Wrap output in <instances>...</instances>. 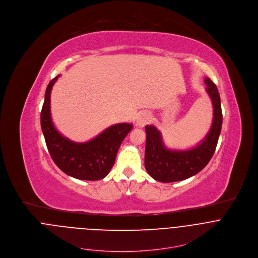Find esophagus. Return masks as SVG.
I'll list each match as a JSON object with an SVG mask.
<instances>
[{
    "label": "esophagus",
    "instance_id": "esophagus-1",
    "mask_svg": "<svg viewBox=\"0 0 258 258\" xmlns=\"http://www.w3.org/2000/svg\"><path fill=\"white\" fill-rule=\"evenodd\" d=\"M150 119H151L150 114L147 113V112H143V113H141V114L138 116L137 125L140 126V127H143V126H145L148 122L150 121Z\"/></svg>",
    "mask_w": 258,
    "mask_h": 258
}]
</instances>
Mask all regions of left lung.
I'll return each mask as SVG.
<instances>
[{
  "instance_id": "obj_1",
  "label": "left lung",
  "mask_w": 258,
  "mask_h": 258,
  "mask_svg": "<svg viewBox=\"0 0 258 258\" xmlns=\"http://www.w3.org/2000/svg\"><path fill=\"white\" fill-rule=\"evenodd\" d=\"M205 83L213 102L214 118L209 133L199 145L188 150H170L165 146L162 134L155 126L145 127L147 136L145 168L156 181L162 183L183 181L201 172L212 159L221 134L222 113L218 87L208 77Z\"/></svg>"
}]
</instances>
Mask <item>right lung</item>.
<instances>
[{
  "label": "right lung",
  "instance_id": "add662e5",
  "mask_svg": "<svg viewBox=\"0 0 258 258\" xmlns=\"http://www.w3.org/2000/svg\"><path fill=\"white\" fill-rule=\"evenodd\" d=\"M58 77L48 83L40 112V125L47 150L55 165L67 175L78 180H101L110 172L119 147L133 125H112L85 143L73 142L63 137L55 129L50 116V91Z\"/></svg>",
  "mask_w": 258,
  "mask_h": 258
}]
</instances>
